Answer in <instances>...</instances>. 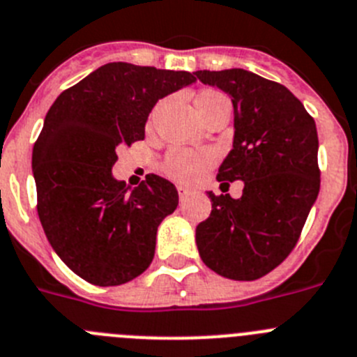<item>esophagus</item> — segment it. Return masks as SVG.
Segmentation results:
<instances>
[{"label":"esophagus","instance_id":"obj_1","mask_svg":"<svg viewBox=\"0 0 357 357\" xmlns=\"http://www.w3.org/2000/svg\"><path fill=\"white\" fill-rule=\"evenodd\" d=\"M178 194H179V199H181V201H183V199H186V197H188V195H190V190H188L186 186L179 185L178 186Z\"/></svg>","mask_w":357,"mask_h":357}]
</instances>
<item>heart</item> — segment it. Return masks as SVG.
Returning <instances> with one entry per match:
<instances>
[{"instance_id":"obj_1","label":"heart","mask_w":357,"mask_h":357,"mask_svg":"<svg viewBox=\"0 0 357 357\" xmlns=\"http://www.w3.org/2000/svg\"><path fill=\"white\" fill-rule=\"evenodd\" d=\"M224 94L217 91H202L195 96V108L199 115L206 114L218 99H222ZM213 163V155L210 151H192V149H171L167 153L162 163V169L169 178L179 183H194L202 176L208 167Z\"/></svg>"}]
</instances>
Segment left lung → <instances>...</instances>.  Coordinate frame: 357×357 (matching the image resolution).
I'll use <instances>...</instances> for the list:
<instances>
[{
    "mask_svg": "<svg viewBox=\"0 0 357 357\" xmlns=\"http://www.w3.org/2000/svg\"><path fill=\"white\" fill-rule=\"evenodd\" d=\"M194 75L233 101V149L217 179L220 188L243 181L240 199L208 192L211 213L195 229L199 255L218 275L255 281L288 258L317 201V126L281 83L243 69Z\"/></svg>",
    "mask_w": 357,
    "mask_h": 357,
    "instance_id": "8db88e82",
    "label": "left lung"
}]
</instances>
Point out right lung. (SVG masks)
<instances>
[{
  "label": "right lung",
  "instance_id": "add662e5",
  "mask_svg": "<svg viewBox=\"0 0 357 357\" xmlns=\"http://www.w3.org/2000/svg\"><path fill=\"white\" fill-rule=\"evenodd\" d=\"M186 70L112 62L56 98L33 146L37 211L54 252L98 287L142 274L156 231L178 206L171 181L147 174L128 192L112 176L117 147L144 140L156 101L194 83Z\"/></svg>",
  "mask_w": 357,
  "mask_h": 357
}]
</instances>
